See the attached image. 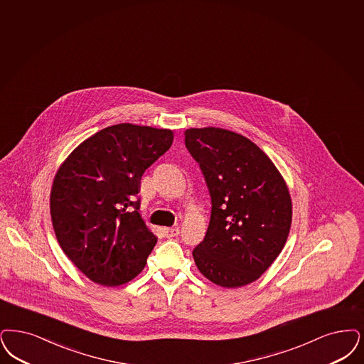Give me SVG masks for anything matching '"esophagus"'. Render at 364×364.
<instances>
[{"mask_svg": "<svg viewBox=\"0 0 364 364\" xmlns=\"http://www.w3.org/2000/svg\"><path fill=\"white\" fill-rule=\"evenodd\" d=\"M164 233L166 238H172V237H177L180 230H178V228H166V229H164Z\"/></svg>", "mask_w": 364, "mask_h": 364, "instance_id": "obj_1", "label": "esophagus"}]
</instances>
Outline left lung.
I'll return each mask as SVG.
<instances>
[{"label":"left lung","instance_id":"obj_1","mask_svg":"<svg viewBox=\"0 0 364 364\" xmlns=\"http://www.w3.org/2000/svg\"><path fill=\"white\" fill-rule=\"evenodd\" d=\"M184 134L211 196L208 229L192 250L193 260L218 286H247L271 267L287 241L289 188L274 162L244 135L217 127Z\"/></svg>","mask_w":364,"mask_h":364}]
</instances>
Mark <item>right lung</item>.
Here are the masks:
<instances>
[{
	"label": "right lung",
	"mask_w": 364,
	"mask_h": 364,
	"mask_svg": "<svg viewBox=\"0 0 364 364\" xmlns=\"http://www.w3.org/2000/svg\"><path fill=\"white\" fill-rule=\"evenodd\" d=\"M173 132L120 123L96 132L59 166L50 211L59 245L102 286L130 282L157 244L138 213L141 177L171 147Z\"/></svg>",
	"instance_id": "right-lung-1"
}]
</instances>
